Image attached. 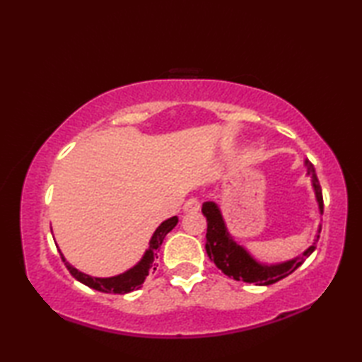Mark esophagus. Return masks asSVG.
Returning a JSON list of instances; mask_svg holds the SVG:
<instances>
[{
  "label": "esophagus",
  "instance_id": "1",
  "mask_svg": "<svg viewBox=\"0 0 362 362\" xmlns=\"http://www.w3.org/2000/svg\"><path fill=\"white\" fill-rule=\"evenodd\" d=\"M199 209H201V204H199L196 197H191L183 204V213H196L199 211Z\"/></svg>",
  "mask_w": 362,
  "mask_h": 362
}]
</instances>
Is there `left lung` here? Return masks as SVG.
<instances>
[{"mask_svg":"<svg viewBox=\"0 0 362 362\" xmlns=\"http://www.w3.org/2000/svg\"><path fill=\"white\" fill-rule=\"evenodd\" d=\"M305 166L306 174L311 177L314 196H316L319 211L322 214L324 213V197H322V188L319 185L316 171H314V166L308 160H305ZM202 213L206 218V255L230 279L245 283H255L258 286H267V284L276 283L294 272L297 267L302 266L303 261L316 249V243L322 230V227L319 226L316 240H314L313 245H310L302 255L288 261H281V263L266 264L253 257L244 245L233 240V236L228 233L224 216H222L221 209L216 202H204Z\"/></svg>","mask_w":362,"mask_h":362,"instance_id":"8db88e82","label":"left lung"}]
</instances>
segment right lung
<instances>
[{
	"label": "right lung",
	"instance_id": "obj_1",
	"mask_svg": "<svg viewBox=\"0 0 362 362\" xmlns=\"http://www.w3.org/2000/svg\"><path fill=\"white\" fill-rule=\"evenodd\" d=\"M177 222H179V218L177 216H173L161 222V224L156 228V232H153L149 241V247L146 249L141 259L138 261L134 267L127 269L126 272L115 276H105V279H101V276H91L88 274H83L68 263L62 252L59 250V253L60 257H62L64 263L68 271H70V274L76 280L81 281L82 284H86V286L101 291V292H110V294H127V292H132L140 288L144 283L146 276L149 275V272L156 271L157 267H156V263H153V258L157 257V250L160 249L161 243H163L165 236L177 226Z\"/></svg>",
	"mask_w": 362,
	"mask_h": 362
}]
</instances>
